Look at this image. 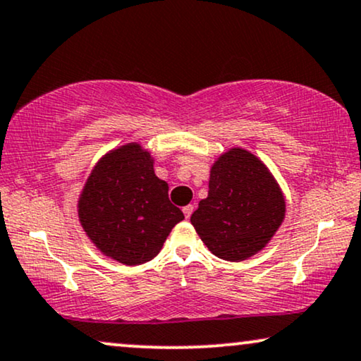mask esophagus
Masks as SVG:
<instances>
[{
    "label": "esophagus",
    "instance_id": "34e87169",
    "mask_svg": "<svg viewBox=\"0 0 361 361\" xmlns=\"http://www.w3.org/2000/svg\"><path fill=\"white\" fill-rule=\"evenodd\" d=\"M184 215H185V219H190V215H192V212H194V205H185L184 209Z\"/></svg>",
    "mask_w": 361,
    "mask_h": 361
}]
</instances>
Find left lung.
I'll list each match as a JSON object with an SVG mask.
<instances>
[{
  "instance_id": "8db88e82",
  "label": "left lung",
  "mask_w": 361,
  "mask_h": 361,
  "mask_svg": "<svg viewBox=\"0 0 361 361\" xmlns=\"http://www.w3.org/2000/svg\"><path fill=\"white\" fill-rule=\"evenodd\" d=\"M284 214L283 192L268 167L235 147L212 166L209 197L200 200L190 221L215 256L243 261L268 245Z\"/></svg>"
}]
</instances>
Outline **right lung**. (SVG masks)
I'll use <instances>...</instances> for the list:
<instances>
[{
    "label": "right lung",
    "instance_id": "1",
    "mask_svg": "<svg viewBox=\"0 0 361 361\" xmlns=\"http://www.w3.org/2000/svg\"><path fill=\"white\" fill-rule=\"evenodd\" d=\"M167 192L149 152L130 142L92 171L78 199V219L103 255L128 266L142 264L159 253L171 230L184 220Z\"/></svg>",
    "mask_w": 361,
    "mask_h": 361
}]
</instances>
